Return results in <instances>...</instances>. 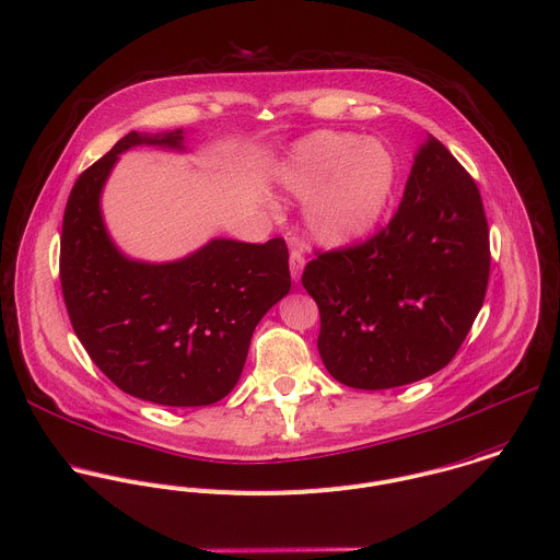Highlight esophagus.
Masks as SVG:
<instances>
[{
  "mask_svg": "<svg viewBox=\"0 0 560 560\" xmlns=\"http://www.w3.org/2000/svg\"><path fill=\"white\" fill-rule=\"evenodd\" d=\"M304 265H306V260H304V254H302V249L293 245V247H291V256H289V267H291V278H293L295 282L302 278Z\"/></svg>",
  "mask_w": 560,
  "mask_h": 560,
  "instance_id": "obj_1",
  "label": "esophagus"
}]
</instances>
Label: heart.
Here are the masks:
<instances>
[{
	"mask_svg": "<svg viewBox=\"0 0 560 560\" xmlns=\"http://www.w3.org/2000/svg\"><path fill=\"white\" fill-rule=\"evenodd\" d=\"M280 182L293 197L313 199V232L337 245L376 223L392 190L394 162L376 142L317 131L293 147L280 168Z\"/></svg>",
	"mask_w": 560,
	"mask_h": 560,
	"instance_id": "heart-1",
	"label": "heart"
}]
</instances>
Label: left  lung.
<instances>
[{
	"mask_svg": "<svg viewBox=\"0 0 560 560\" xmlns=\"http://www.w3.org/2000/svg\"><path fill=\"white\" fill-rule=\"evenodd\" d=\"M488 276L479 188L429 136L389 223L363 243L315 249L304 267L326 370L357 389H389L442 370L483 304Z\"/></svg>",
	"mask_w": 560,
	"mask_h": 560,
	"instance_id": "8db88e82",
	"label": "left lung"
}]
</instances>
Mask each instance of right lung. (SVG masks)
<instances>
[{
    "label": "right lung",
    "instance_id": "1",
    "mask_svg": "<svg viewBox=\"0 0 560 560\" xmlns=\"http://www.w3.org/2000/svg\"><path fill=\"white\" fill-rule=\"evenodd\" d=\"M182 142V129L131 131L79 175L63 214L59 273L72 328L114 385L149 402L201 407L234 389L254 328L289 293L291 273L284 238H217L166 265L136 262L114 247L101 190L118 155Z\"/></svg>",
    "mask_w": 560,
    "mask_h": 560
}]
</instances>
